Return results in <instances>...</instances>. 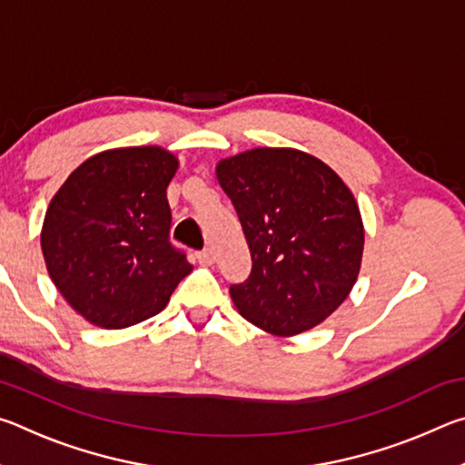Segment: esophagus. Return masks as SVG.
I'll return each mask as SVG.
<instances>
[{
    "mask_svg": "<svg viewBox=\"0 0 465 465\" xmlns=\"http://www.w3.org/2000/svg\"><path fill=\"white\" fill-rule=\"evenodd\" d=\"M196 261H199V262L204 264V266H211V264L215 262L213 250H203V252H199V254H196Z\"/></svg>",
    "mask_w": 465,
    "mask_h": 465,
    "instance_id": "1",
    "label": "esophagus"
}]
</instances>
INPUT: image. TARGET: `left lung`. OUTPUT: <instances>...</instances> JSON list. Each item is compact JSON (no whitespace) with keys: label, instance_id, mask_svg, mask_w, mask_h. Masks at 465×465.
Masks as SVG:
<instances>
[{"label":"left lung","instance_id":"left-lung-1","mask_svg":"<svg viewBox=\"0 0 465 465\" xmlns=\"http://www.w3.org/2000/svg\"><path fill=\"white\" fill-rule=\"evenodd\" d=\"M238 211L252 272L230 295L243 320L289 338L320 326L357 282L365 227L336 172L293 147H254L217 162Z\"/></svg>","mask_w":465,"mask_h":465}]
</instances>
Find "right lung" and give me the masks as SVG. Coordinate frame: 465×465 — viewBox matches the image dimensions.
Listing matches in <instances>:
<instances>
[{"instance_id": "1", "label": "right lung", "mask_w": 465, "mask_h": 465, "mask_svg": "<svg viewBox=\"0 0 465 465\" xmlns=\"http://www.w3.org/2000/svg\"><path fill=\"white\" fill-rule=\"evenodd\" d=\"M178 166L160 145L106 149L51 199L41 230L46 272L90 324L121 330L155 316L193 272L168 242L166 188Z\"/></svg>"}]
</instances>
